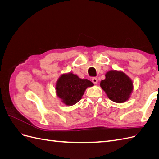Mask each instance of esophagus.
<instances>
[{"label":"esophagus","instance_id":"obj_1","mask_svg":"<svg viewBox=\"0 0 159 159\" xmlns=\"http://www.w3.org/2000/svg\"><path fill=\"white\" fill-rule=\"evenodd\" d=\"M92 82L94 84H98V78H95V77H94V78H92Z\"/></svg>","mask_w":159,"mask_h":159}]
</instances>
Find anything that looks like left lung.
I'll return each instance as SVG.
<instances>
[{
    "mask_svg": "<svg viewBox=\"0 0 159 159\" xmlns=\"http://www.w3.org/2000/svg\"><path fill=\"white\" fill-rule=\"evenodd\" d=\"M100 86L110 100L118 103L127 101L133 89L131 78L123 71L116 70L107 71Z\"/></svg>",
    "mask_w": 159,
    "mask_h": 159,
    "instance_id": "obj_1",
    "label": "left lung"
}]
</instances>
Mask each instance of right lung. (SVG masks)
Returning a JSON list of instances; mask_svg holds the SVG:
<instances>
[{
    "mask_svg": "<svg viewBox=\"0 0 159 159\" xmlns=\"http://www.w3.org/2000/svg\"><path fill=\"white\" fill-rule=\"evenodd\" d=\"M93 84L87 79H81L72 73L62 74L56 84V95L65 105H73L82 98L85 89Z\"/></svg>",
    "mask_w": 159,
    "mask_h": 159,
    "instance_id": "obj_1",
    "label": "right lung"
}]
</instances>
